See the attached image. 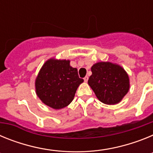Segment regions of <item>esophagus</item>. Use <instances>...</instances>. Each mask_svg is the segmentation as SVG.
Listing matches in <instances>:
<instances>
[{
  "label": "esophagus",
  "mask_w": 153,
  "mask_h": 153,
  "mask_svg": "<svg viewBox=\"0 0 153 153\" xmlns=\"http://www.w3.org/2000/svg\"><path fill=\"white\" fill-rule=\"evenodd\" d=\"M88 76H85V77H84V79H84V81H85V82H87V81H88Z\"/></svg>",
  "instance_id": "1"
}]
</instances>
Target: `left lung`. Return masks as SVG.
<instances>
[{"label": "left lung", "mask_w": 153, "mask_h": 153, "mask_svg": "<svg viewBox=\"0 0 153 153\" xmlns=\"http://www.w3.org/2000/svg\"><path fill=\"white\" fill-rule=\"evenodd\" d=\"M91 71L88 84L103 103H118L129 91V76L119 65L100 62L93 65Z\"/></svg>", "instance_id": "1"}]
</instances>
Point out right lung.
Instances as JSON below:
<instances>
[{
    "label": "right lung",
    "mask_w": 153,
    "mask_h": 153,
    "mask_svg": "<svg viewBox=\"0 0 153 153\" xmlns=\"http://www.w3.org/2000/svg\"><path fill=\"white\" fill-rule=\"evenodd\" d=\"M83 79L76 68L70 66V60H47L36 79V95L50 107L59 109L68 106Z\"/></svg>",
    "instance_id": "add662e5"
}]
</instances>
